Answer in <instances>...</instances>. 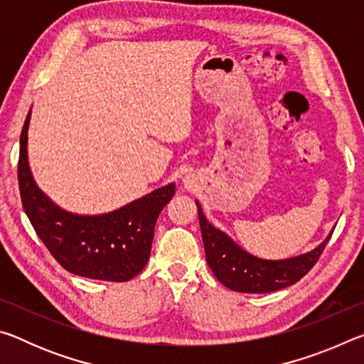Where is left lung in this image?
Wrapping results in <instances>:
<instances>
[{
  "label": "left lung",
  "mask_w": 364,
  "mask_h": 364,
  "mask_svg": "<svg viewBox=\"0 0 364 364\" xmlns=\"http://www.w3.org/2000/svg\"><path fill=\"white\" fill-rule=\"evenodd\" d=\"M199 212L202 241L205 258L217 279L228 289L245 294L274 292L295 284L310 271L321 257L332 232L324 241L308 254L287 258V260H262L208 223L204 212L196 202Z\"/></svg>",
  "instance_id": "8db88e82"
}]
</instances>
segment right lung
Segmentation results:
<instances>
[{"instance_id":"right-lung-1","label":"right lung","mask_w":364,"mask_h":364,"mask_svg":"<svg viewBox=\"0 0 364 364\" xmlns=\"http://www.w3.org/2000/svg\"><path fill=\"white\" fill-rule=\"evenodd\" d=\"M28 110L21 133L19 189L35 232L60 267L83 278L125 282L143 271L151 255L159 213L175 196V184L152 191L104 215H75L59 208L35 184L28 167Z\"/></svg>"}]
</instances>
